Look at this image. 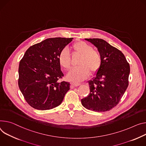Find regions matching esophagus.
<instances>
[{
  "instance_id": "obj_1",
  "label": "esophagus",
  "mask_w": 146,
  "mask_h": 146,
  "mask_svg": "<svg viewBox=\"0 0 146 146\" xmlns=\"http://www.w3.org/2000/svg\"><path fill=\"white\" fill-rule=\"evenodd\" d=\"M80 85V83H75V82L71 83V87L72 88H73L74 87H77Z\"/></svg>"
}]
</instances>
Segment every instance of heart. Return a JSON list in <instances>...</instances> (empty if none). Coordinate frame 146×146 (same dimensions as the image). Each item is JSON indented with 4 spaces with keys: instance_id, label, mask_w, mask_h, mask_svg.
<instances>
[{
    "instance_id": "heart-1",
    "label": "heart",
    "mask_w": 146,
    "mask_h": 146,
    "mask_svg": "<svg viewBox=\"0 0 146 146\" xmlns=\"http://www.w3.org/2000/svg\"><path fill=\"white\" fill-rule=\"evenodd\" d=\"M72 48L74 52L82 55L79 60L78 67L70 70L67 75V78L73 82H81L86 79L92 73L97 72L101 68L102 58L100 53L94 50L93 47L84 41L74 43ZM58 62L64 69H69L71 66L70 55L67 48L60 50L58 55Z\"/></svg>"
}]
</instances>
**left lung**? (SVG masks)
Instances as JSON below:
<instances>
[{
	"mask_svg": "<svg viewBox=\"0 0 146 146\" xmlns=\"http://www.w3.org/2000/svg\"><path fill=\"white\" fill-rule=\"evenodd\" d=\"M97 48L102 64L88 81L90 92L81 100L83 107L95 112L108 111L120 101L126 90L130 66L123 53L100 38H86Z\"/></svg>",
	"mask_w": 146,
	"mask_h": 146,
	"instance_id": "left-lung-1",
	"label": "left lung"
}]
</instances>
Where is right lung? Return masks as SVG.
Masks as SVG:
<instances>
[{
	"mask_svg": "<svg viewBox=\"0 0 146 146\" xmlns=\"http://www.w3.org/2000/svg\"><path fill=\"white\" fill-rule=\"evenodd\" d=\"M73 38H51L30 46L20 60L19 87L33 108L48 110L59 106L70 90V83L60 82L63 73L58 55Z\"/></svg>",
	"mask_w": 146,
	"mask_h": 146,
	"instance_id": "obj_1",
	"label": "right lung"
}]
</instances>
